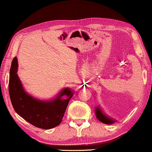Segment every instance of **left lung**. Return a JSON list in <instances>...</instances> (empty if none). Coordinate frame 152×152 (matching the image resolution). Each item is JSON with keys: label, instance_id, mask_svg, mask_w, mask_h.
Wrapping results in <instances>:
<instances>
[{"label": "left lung", "instance_id": "left-lung-1", "mask_svg": "<svg viewBox=\"0 0 152 152\" xmlns=\"http://www.w3.org/2000/svg\"><path fill=\"white\" fill-rule=\"evenodd\" d=\"M95 114L97 119L105 124H114L115 122V121L109 118V117H107L104 114H103V112L101 111V109H99V107H97V108L95 109Z\"/></svg>", "mask_w": 152, "mask_h": 152}]
</instances>
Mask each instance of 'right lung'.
<instances>
[{
    "instance_id": "add662e5",
    "label": "right lung",
    "mask_w": 152,
    "mask_h": 152,
    "mask_svg": "<svg viewBox=\"0 0 152 152\" xmlns=\"http://www.w3.org/2000/svg\"><path fill=\"white\" fill-rule=\"evenodd\" d=\"M17 69L18 62L15 57L9 78L10 97L15 111L29 124L42 129H50L60 124L74 91L66 88L53 100H39L25 92L17 74ZM64 95L67 97L66 100L61 99Z\"/></svg>"
}]
</instances>
